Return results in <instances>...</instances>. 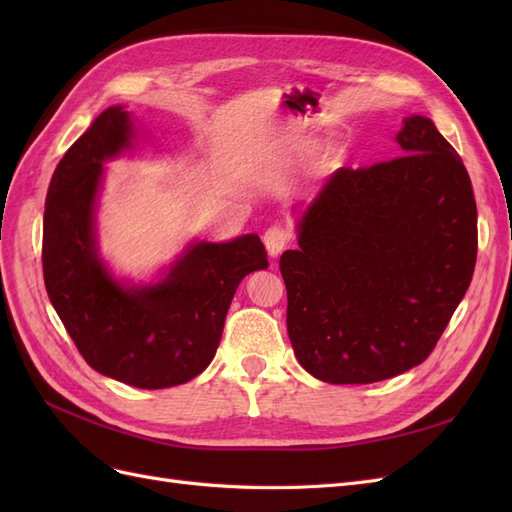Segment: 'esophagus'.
<instances>
[{
  "mask_svg": "<svg viewBox=\"0 0 512 512\" xmlns=\"http://www.w3.org/2000/svg\"><path fill=\"white\" fill-rule=\"evenodd\" d=\"M290 239H292L290 230L284 228V226H280V224H275V226L267 228V230H265V237H262V241H265V245H267L269 256H273V258L280 256V254L286 250Z\"/></svg>",
  "mask_w": 512,
  "mask_h": 512,
  "instance_id": "34e87169",
  "label": "esophagus"
}]
</instances>
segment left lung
Returning <instances> with one entry per match:
<instances>
[{
    "instance_id": "left-lung-1",
    "label": "left lung",
    "mask_w": 512,
    "mask_h": 512,
    "mask_svg": "<svg viewBox=\"0 0 512 512\" xmlns=\"http://www.w3.org/2000/svg\"><path fill=\"white\" fill-rule=\"evenodd\" d=\"M401 156L339 168L280 258L299 363L322 382L371 384L421 365L476 265L466 166L427 117H406Z\"/></svg>"
}]
</instances>
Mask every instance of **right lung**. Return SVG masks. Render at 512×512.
Instances as JSON below:
<instances>
[{
	"mask_svg": "<svg viewBox=\"0 0 512 512\" xmlns=\"http://www.w3.org/2000/svg\"><path fill=\"white\" fill-rule=\"evenodd\" d=\"M130 136L128 113L111 106L57 164L44 205V286L87 365L138 389H166L207 369L241 280L269 262L260 237L245 235L198 243L156 286H119L96 256L94 200L102 162Z\"/></svg>",
	"mask_w": 512,
	"mask_h": 512,
	"instance_id": "1",
	"label": "right lung"
}]
</instances>
